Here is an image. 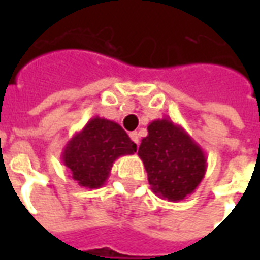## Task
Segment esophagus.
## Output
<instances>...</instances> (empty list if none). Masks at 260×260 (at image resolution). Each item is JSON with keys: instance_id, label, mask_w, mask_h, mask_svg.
Segmentation results:
<instances>
[{"instance_id": "esophagus-1", "label": "esophagus", "mask_w": 260, "mask_h": 260, "mask_svg": "<svg viewBox=\"0 0 260 260\" xmlns=\"http://www.w3.org/2000/svg\"><path fill=\"white\" fill-rule=\"evenodd\" d=\"M129 138L132 139V142H135L136 145H139V134H138V132H135V131H134V132H131Z\"/></svg>"}]
</instances>
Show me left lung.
Returning a JSON list of instances; mask_svg holds the SVG:
<instances>
[{
    "mask_svg": "<svg viewBox=\"0 0 260 260\" xmlns=\"http://www.w3.org/2000/svg\"><path fill=\"white\" fill-rule=\"evenodd\" d=\"M138 156L145 164L152 191L170 202H180L191 195L206 174L203 149L170 118L149 124Z\"/></svg>",
    "mask_w": 260,
    "mask_h": 260,
    "instance_id": "1",
    "label": "left lung"
}]
</instances>
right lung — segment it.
Masks as SVG:
<instances>
[{
	"mask_svg": "<svg viewBox=\"0 0 260 260\" xmlns=\"http://www.w3.org/2000/svg\"><path fill=\"white\" fill-rule=\"evenodd\" d=\"M136 143L121 125L102 117H93L68 141L61 153L62 163L78 185L97 189L107 182L118 157L134 154Z\"/></svg>",
	"mask_w": 260,
	"mask_h": 260,
	"instance_id": "right-lung-1",
	"label": "right lung"
}]
</instances>
